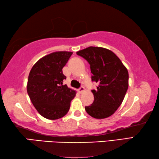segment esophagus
I'll return each instance as SVG.
<instances>
[{
    "label": "esophagus",
    "mask_w": 159,
    "mask_h": 159,
    "mask_svg": "<svg viewBox=\"0 0 159 159\" xmlns=\"http://www.w3.org/2000/svg\"><path fill=\"white\" fill-rule=\"evenodd\" d=\"M84 91H85V88L83 87V86H82V87H80L79 89V93H82L83 92H84Z\"/></svg>",
    "instance_id": "obj_1"
}]
</instances>
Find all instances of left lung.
<instances>
[{"mask_svg": "<svg viewBox=\"0 0 159 159\" xmlns=\"http://www.w3.org/2000/svg\"><path fill=\"white\" fill-rule=\"evenodd\" d=\"M90 65L92 80L98 83L93 90L94 102L85 107L95 118L111 116L121 104L128 88V71L112 51L100 47H88L78 51Z\"/></svg>", "mask_w": 159, "mask_h": 159, "instance_id": "left-lung-1", "label": "left lung"}]
</instances>
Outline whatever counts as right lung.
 <instances>
[{
	"label": "right lung",
	"mask_w": 159,
	"mask_h": 159,
	"mask_svg": "<svg viewBox=\"0 0 159 159\" xmlns=\"http://www.w3.org/2000/svg\"><path fill=\"white\" fill-rule=\"evenodd\" d=\"M60 51L44 56L32 67L29 75L27 93L42 116L50 120L63 117L69 111L76 91L63 85L62 69L72 55Z\"/></svg>",
	"instance_id": "add662e5"
}]
</instances>
